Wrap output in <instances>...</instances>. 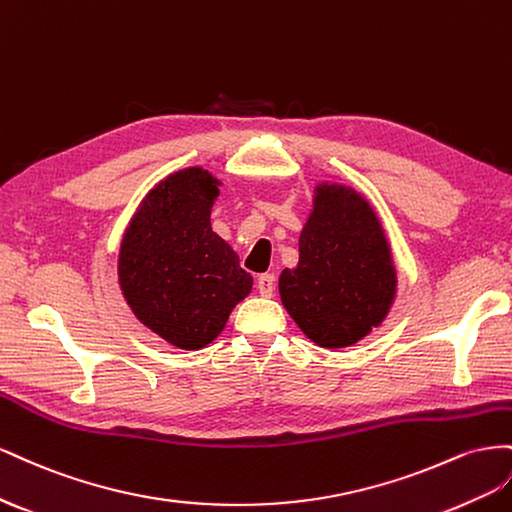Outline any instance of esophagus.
I'll use <instances>...</instances> for the list:
<instances>
[{"mask_svg": "<svg viewBox=\"0 0 512 512\" xmlns=\"http://www.w3.org/2000/svg\"><path fill=\"white\" fill-rule=\"evenodd\" d=\"M274 274H261L259 279H257V291L261 296H266V298H270L272 294H274Z\"/></svg>", "mask_w": 512, "mask_h": 512, "instance_id": "esophagus-1", "label": "esophagus"}]
</instances>
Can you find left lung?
Returning a JSON list of instances; mask_svg holds the SVG:
<instances>
[{
	"label": "left lung",
	"instance_id": "8db88e82",
	"mask_svg": "<svg viewBox=\"0 0 512 512\" xmlns=\"http://www.w3.org/2000/svg\"><path fill=\"white\" fill-rule=\"evenodd\" d=\"M300 259L279 279L291 319L326 349L352 347L386 319L397 270L382 223L352 186L321 182L300 231Z\"/></svg>",
	"mask_w": 512,
	"mask_h": 512
}]
</instances>
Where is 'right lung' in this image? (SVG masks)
I'll use <instances>...</instances> for the list:
<instances>
[{"label":"right lung","instance_id":"add662e5","mask_svg":"<svg viewBox=\"0 0 512 512\" xmlns=\"http://www.w3.org/2000/svg\"><path fill=\"white\" fill-rule=\"evenodd\" d=\"M218 186L203 167L167 175L143 197L120 244L118 279L130 311L188 352L212 343L253 289V276L212 231Z\"/></svg>","mask_w":512,"mask_h":512}]
</instances>
